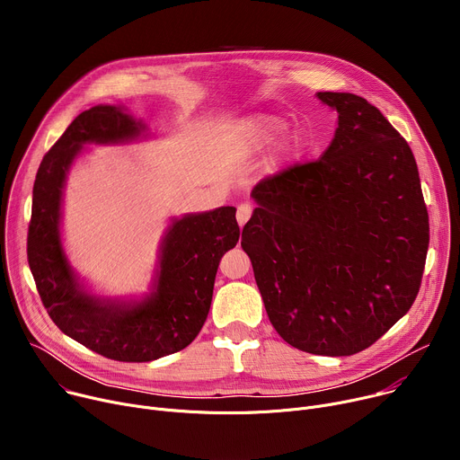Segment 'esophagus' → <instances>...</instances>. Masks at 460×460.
Listing matches in <instances>:
<instances>
[{
  "label": "esophagus",
  "instance_id": "obj_1",
  "mask_svg": "<svg viewBox=\"0 0 460 460\" xmlns=\"http://www.w3.org/2000/svg\"><path fill=\"white\" fill-rule=\"evenodd\" d=\"M251 215H252V208H251L249 204H240V206H238L236 220H238L240 227H243V226H245V222L251 218Z\"/></svg>",
  "mask_w": 460,
  "mask_h": 460
}]
</instances>
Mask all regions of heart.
Here are the masks:
<instances>
[{"label":"heart","mask_w":460,"mask_h":460,"mask_svg":"<svg viewBox=\"0 0 460 460\" xmlns=\"http://www.w3.org/2000/svg\"><path fill=\"white\" fill-rule=\"evenodd\" d=\"M284 127H286V121L282 118L270 116V114H252L249 118H243L231 128V133L227 135L226 151L236 160L252 156L260 151H264L266 147L273 146L280 137ZM300 144H302L300 135L293 133L284 142L282 151L288 156L295 155Z\"/></svg>","instance_id":"heart-1"}]
</instances>
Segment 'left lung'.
I'll return each instance as SVG.
<instances>
[{
    "label": "left lung",
    "instance_id": "left-lung-1",
    "mask_svg": "<svg viewBox=\"0 0 460 460\" xmlns=\"http://www.w3.org/2000/svg\"><path fill=\"white\" fill-rule=\"evenodd\" d=\"M339 112L332 146L261 180L242 229L277 333L325 357L376 342L417 298L429 222L408 142L367 100L316 93Z\"/></svg>",
    "mask_w": 460,
    "mask_h": 460
}]
</instances>
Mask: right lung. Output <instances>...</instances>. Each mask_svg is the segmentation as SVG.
<instances>
[{"mask_svg": "<svg viewBox=\"0 0 460 460\" xmlns=\"http://www.w3.org/2000/svg\"><path fill=\"white\" fill-rule=\"evenodd\" d=\"M146 123L116 105L84 111L43 156L32 190L27 256L41 302L59 330L119 362H151L187 348L208 318L220 258L236 245L234 208L172 220L162 247L153 293L140 302L91 295L65 256L59 234L67 172L85 144H125Z\"/></svg>", "mask_w": 460, "mask_h": 460, "instance_id": "obj_1", "label": "right lung"}]
</instances>
